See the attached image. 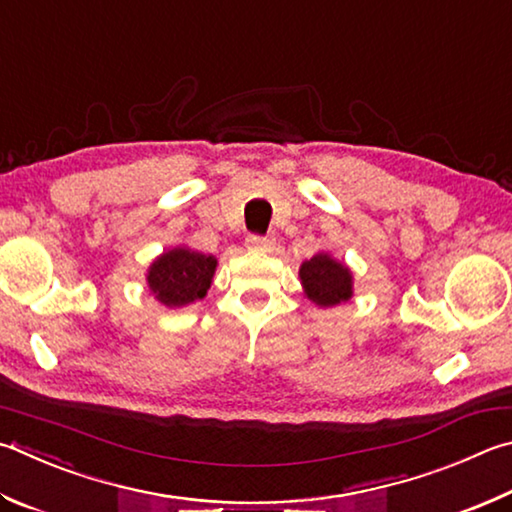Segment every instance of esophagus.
I'll list each match as a JSON object with an SVG mask.
<instances>
[{"label":"esophagus","instance_id":"obj_1","mask_svg":"<svg viewBox=\"0 0 512 512\" xmlns=\"http://www.w3.org/2000/svg\"><path fill=\"white\" fill-rule=\"evenodd\" d=\"M246 244H248V248H253V250H268V248H271V246L275 244V239H273V237L250 235V237L246 239Z\"/></svg>","mask_w":512,"mask_h":512}]
</instances>
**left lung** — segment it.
Masks as SVG:
<instances>
[{
  "label": "left lung",
  "mask_w": 512,
  "mask_h": 512,
  "mask_svg": "<svg viewBox=\"0 0 512 512\" xmlns=\"http://www.w3.org/2000/svg\"><path fill=\"white\" fill-rule=\"evenodd\" d=\"M300 280L304 295L324 309L347 302L353 295V275L349 266L333 259L329 253H318L306 259L300 266Z\"/></svg>",
  "instance_id": "left-lung-1"
}]
</instances>
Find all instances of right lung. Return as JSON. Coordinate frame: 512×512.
I'll return each instance as SVG.
<instances>
[{
	"label": "right lung",
	"instance_id": "right-lung-1",
	"mask_svg": "<svg viewBox=\"0 0 512 512\" xmlns=\"http://www.w3.org/2000/svg\"><path fill=\"white\" fill-rule=\"evenodd\" d=\"M217 259L185 246L172 248L156 257L147 268V286L167 309L203 300L212 284Z\"/></svg>",
	"mask_w": 512,
	"mask_h": 512
}]
</instances>
